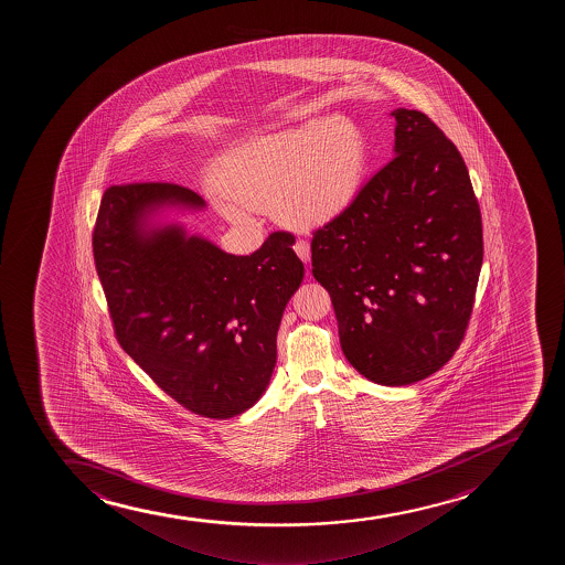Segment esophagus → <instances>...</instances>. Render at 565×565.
<instances>
[{
  "label": "esophagus",
  "mask_w": 565,
  "mask_h": 565,
  "mask_svg": "<svg viewBox=\"0 0 565 565\" xmlns=\"http://www.w3.org/2000/svg\"><path fill=\"white\" fill-rule=\"evenodd\" d=\"M295 252H297V256L302 259L303 263H308L311 259V246H309L308 241H303V238H298L297 243H295Z\"/></svg>",
  "instance_id": "34e87169"
}]
</instances>
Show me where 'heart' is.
Returning <instances> with one entry per match:
<instances>
[{
	"label": "heart",
	"instance_id": "1",
	"mask_svg": "<svg viewBox=\"0 0 565 565\" xmlns=\"http://www.w3.org/2000/svg\"><path fill=\"white\" fill-rule=\"evenodd\" d=\"M366 163L365 135L350 118L309 120L224 153L216 207L237 224L250 222V207L274 210L287 226H320L358 199Z\"/></svg>",
	"mask_w": 565,
	"mask_h": 565
}]
</instances>
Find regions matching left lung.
I'll list each match as a JSON object with an SVG mask.
<instances>
[{
	"instance_id": "8db88e82",
	"label": "left lung",
	"mask_w": 565,
	"mask_h": 565,
	"mask_svg": "<svg viewBox=\"0 0 565 565\" xmlns=\"http://www.w3.org/2000/svg\"><path fill=\"white\" fill-rule=\"evenodd\" d=\"M395 158L343 215L315 230L311 265L330 292L344 358L380 385L439 371L471 319L482 216L452 140L414 109H395Z\"/></svg>"
}]
</instances>
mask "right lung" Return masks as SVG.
<instances>
[{
    "mask_svg": "<svg viewBox=\"0 0 565 565\" xmlns=\"http://www.w3.org/2000/svg\"><path fill=\"white\" fill-rule=\"evenodd\" d=\"M204 205L175 183L109 186L94 226V263L120 347L189 412L230 419L267 390L281 315L303 265L289 232L233 256L178 224L148 226L161 207Z\"/></svg>",
    "mask_w": 565,
    "mask_h": 565,
    "instance_id": "add662e5",
    "label": "right lung"
}]
</instances>
